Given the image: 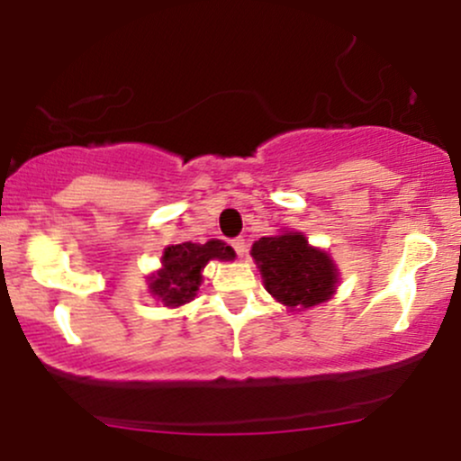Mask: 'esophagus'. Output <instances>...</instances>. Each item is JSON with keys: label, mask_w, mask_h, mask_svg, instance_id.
I'll list each match as a JSON object with an SVG mask.
<instances>
[{"label": "esophagus", "mask_w": 461, "mask_h": 461, "mask_svg": "<svg viewBox=\"0 0 461 461\" xmlns=\"http://www.w3.org/2000/svg\"><path fill=\"white\" fill-rule=\"evenodd\" d=\"M231 247H234V251H236L240 258L247 253V242L242 240V238H236V240H231Z\"/></svg>", "instance_id": "34e87169"}]
</instances>
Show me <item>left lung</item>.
<instances>
[{
    "instance_id": "1",
    "label": "left lung",
    "mask_w": 461,
    "mask_h": 461,
    "mask_svg": "<svg viewBox=\"0 0 461 461\" xmlns=\"http://www.w3.org/2000/svg\"><path fill=\"white\" fill-rule=\"evenodd\" d=\"M251 258L267 293L290 312L325 303L340 284L338 264L325 249L312 247L303 231L284 230L277 236H264L253 242Z\"/></svg>"
}]
</instances>
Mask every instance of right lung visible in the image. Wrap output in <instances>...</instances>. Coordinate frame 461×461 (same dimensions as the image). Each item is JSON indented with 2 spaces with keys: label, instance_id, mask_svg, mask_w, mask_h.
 I'll return each instance as SVG.
<instances>
[{
  "label": "right lung",
  "instance_id": "add662e5",
  "mask_svg": "<svg viewBox=\"0 0 461 461\" xmlns=\"http://www.w3.org/2000/svg\"><path fill=\"white\" fill-rule=\"evenodd\" d=\"M234 258V249L216 238L205 245L182 242V245L164 247L160 268L147 275L149 294L160 301L164 308H182L197 297L205 264L212 260L231 262Z\"/></svg>",
  "mask_w": 461,
  "mask_h": 461
}]
</instances>
